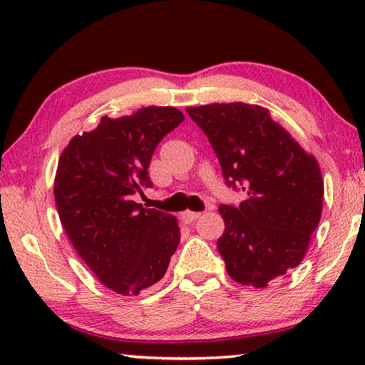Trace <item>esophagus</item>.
I'll use <instances>...</instances> for the list:
<instances>
[{
  "mask_svg": "<svg viewBox=\"0 0 365 365\" xmlns=\"http://www.w3.org/2000/svg\"><path fill=\"white\" fill-rule=\"evenodd\" d=\"M201 217V212H192V211H184L181 214V219L184 222H192L196 221V219Z\"/></svg>",
  "mask_w": 365,
  "mask_h": 365,
  "instance_id": "esophagus-1",
  "label": "esophagus"
}]
</instances>
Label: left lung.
Listing matches in <instances>:
<instances>
[{"mask_svg":"<svg viewBox=\"0 0 365 365\" xmlns=\"http://www.w3.org/2000/svg\"><path fill=\"white\" fill-rule=\"evenodd\" d=\"M216 153L227 186L246 191L221 204L217 249L234 281L256 289L297 267L322 214L321 168L269 109L246 103L186 108Z\"/></svg>","mask_w":365,"mask_h":365,"instance_id":"obj_1","label":"left lung"}]
</instances>
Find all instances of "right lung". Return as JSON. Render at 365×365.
<instances>
[{
  "mask_svg": "<svg viewBox=\"0 0 365 365\" xmlns=\"http://www.w3.org/2000/svg\"><path fill=\"white\" fill-rule=\"evenodd\" d=\"M182 121L184 114L169 106L103 116L59 158L54 199L64 231L94 276L121 296L161 281L181 239L176 217L144 209L133 196L151 186L154 149Z\"/></svg>",
  "mask_w": 365,
  "mask_h": 365,
  "instance_id": "right-lung-1",
  "label": "right lung"
}]
</instances>
